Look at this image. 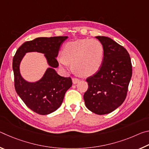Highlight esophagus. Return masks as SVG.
Returning <instances> with one entry per match:
<instances>
[{
    "label": "esophagus",
    "mask_w": 149,
    "mask_h": 149,
    "mask_svg": "<svg viewBox=\"0 0 149 149\" xmlns=\"http://www.w3.org/2000/svg\"><path fill=\"white\" fill-rule=\"evenodd\" d=\"M72 81H73V84H77L78 82L79 81V79H77V78L73 77L72 78Z\"/></svg>",
    "instance_id": "34e87169"
}]
</instances>
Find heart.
<instances>
[{"mask_svg":"<svg viewBox=\"0 0 149 149\" xmlns=\"http://www.w3.org/2000/svg\"><path fill=\"white\" fill-rule=\"evenodd\" d=\"M104 52V46L99 40L79 39L65 45L63 56L58 57V61L63 69H70L72 64L77 74L88 77L96 74L101 68Z\"/></svg>","mask_w":149,"mask_h":149,"instance_id":"1","label":"heart"}]
</instances>
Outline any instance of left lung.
Segmentation results:
<instances>
[{"label": "left lung", "instance_id": "left-lung-1", "mask_svg": "<svg viewBox=\"0 0 149 149\" xmlns=\"http://www.w3.org/2000/svg\"><path fill=\"white\" fill-rule=\"evenodd\" d=\"M96 38L104 46L101 68L87 78L84 99L86 107L97 114H109L124 101L132 75L130 54L124 47L107 37Z\"/></svg>", "mask_w": 149, "mask_h": 149}]
</instances>
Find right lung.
I'll list each match as a JSON object with an SVG mask.
<instances>
[{"label": "right lung", "instance_id": "add662e5", "mask_svg": "<svg viewBox=\"0 0 149 149\" xmlns=\"http://www.w3.org/2000/svg\"><path fill=\"white\" fill-rule=\"evenodd\" d=\"M67 38V36L38 37L26 41L19 47L13 58L12 68L17 94L27 107L39 114H49L56 110L62 104L65 92L72 85L71 77L60 76L54 69L58 66L56 57L60 45ZM29 52L45 54L51 66L44 77L35 83L26 82L19 73L21 60Z\"/></svg>", "mask_w": 149, "mask_h": 149}]
</instances>
